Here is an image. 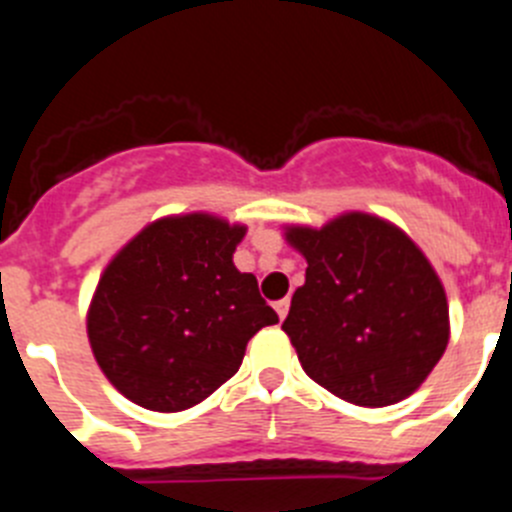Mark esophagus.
Segmentation results:
<instances>
[{"label": "esophagus", "mask_w": 512, "mask_h": 512, "mask_svg": "<svg viewBox=\"0 0 512 512\" xmlns=\"http://www.w3.org/2000/svg\"><path fill=\"white\" fill-rule=\"evenodd\" d=\"M274 310H277L279 320H284V318H287V312H289V300H279L277 305H274Z\"/></svg>", "instance_id": "1"}]
</instances>
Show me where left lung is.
Instances as JSON below:
<instances>
[{
  "instance_id": "left-lung-1",
  "label": "left lung",
  "mask_w": 512,
  "mask_h": 512,
  "mask_svg": "<svg viewBox=\"0 0 512 512\" xmlns=\"http://www.w3.org/2000/svg\"><path fill=\"white\" fill-rule=\"evenodd\" d=\"M307 261L282 330L310 379L361 408L413 395L449 346V300L405 230L369 212L287 225Z\"/></svg>"
}]
</instances>
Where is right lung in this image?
Returning a JSON list of instances; mask_svg holds the SVG:
<instances>
[{
    "mask_svg": "<svg viewBox=\"0 0 512 512\" xmlns=\"http://www.w3.org/2000/svg\"><path fill=\"white\" fill-rule=\"evenodd\" d=\"M246 225L210 212L158 217L104 266L87 310L99 369L153 413L194 408L228 382L264 325L279 323L235 269Z\"/></svg>",
    "mask_w": 512,
    "mask_h": 512,
    "instance_id": "1",
    "label": "right lung"
}]
</instances>
